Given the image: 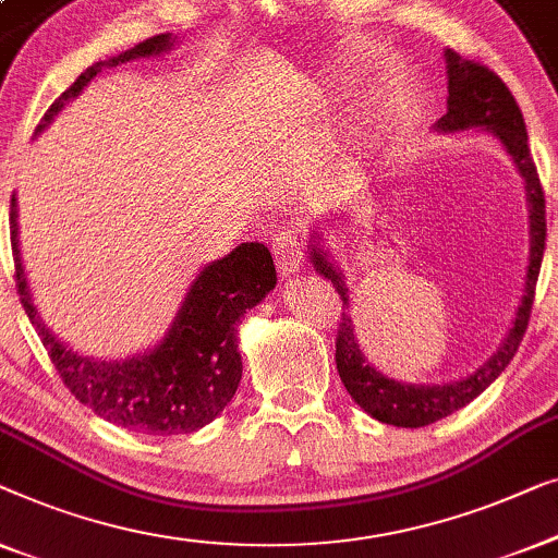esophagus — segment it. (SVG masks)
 I'll return each instance as SVG.
<instances>
[{
  "mask_svg": "<svg viewBox=\"0 0 558 558\" xmlns=\"http://www.w3.org/2000/svg\"><path fill=\"white\" fill-rule=\"evenodd\" d=\"M272 255L282 276H293L303 268V238L298 230H282L272 238Z\"/></svg>",
  "mask_w": 558,
  "mask_h": 558,
  "instance_id": "esophagus-1",
  "label": "esophagus"
}]
</instances>
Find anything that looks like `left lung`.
Listing matches in <instances>:
<instances>
[{
	"mask_svg": "<svg viewBox=\"0 0 558 558\" xmlns=\"http://www.w3.org/2000/svg\"><path fill=\"white\" fill-rule=\"evenodd\" d=\"M447 60V113L437 121L439 131H465L481 129L490 131L506 151L511 154L513 163L521 171L525 184V202H529V234H531V253H529V272H525V290L521 305L515 311V320L511 331L500 343L496 354L465 379L452 384H435V387H422V384H402L389 379L381 372L368 364L361 354L354 320L349 313H341L339 336H336V368L343 387L351 399L372 414L374 420L395 427H425L433 422L458 412L460 407L473 402V399L490 387L493 381L504 374V368L511 364L518 347H521L525 328H529L533 295H536V280L544 260L546 247V199L544 186H541L536 163H533L529 148V133H525L523 113L518 108L513 93L500 81L498 73H493L483 62L470 60L465 54L445 50ZM313 268L320 276L333 282L339 290L343 308H349V288L343 276L328 263V257L318 245H313Z\"/></svg>",
	"mask_w": 558,
	"mask_h": 558,
	"instance_id": "obj_1",
	"label": "left lung"
}]
</instances>
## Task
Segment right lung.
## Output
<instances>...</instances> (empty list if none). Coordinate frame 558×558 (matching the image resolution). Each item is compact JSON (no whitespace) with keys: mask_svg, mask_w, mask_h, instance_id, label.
<instances>
[{"mask_svg":"<svg viewBox=\"0 0 558 558\" xmlns=\"http://www.w3.org/2000/svg\"><path fill=\"white\" fill-rule=\"evenodd\" d=\"M171 35H156L121 52L119 58L90 65L47 108L35 133H40L106 65L151 58L171 50ZM10 232L22 308L33 320L62 384L77 402L90 407L98 417L141 435L197 433L230 404L242 379L238 324L276 288L278 280L272 255L263 242H242L230 255L199 272L159 347L125 361H98L68 349L37 316L20 260L14 197Z\"/></svg>","mask_w":558,"mask_h":558,"instance_id":"right-lung-1","label":"right lung"}]
</instances>
